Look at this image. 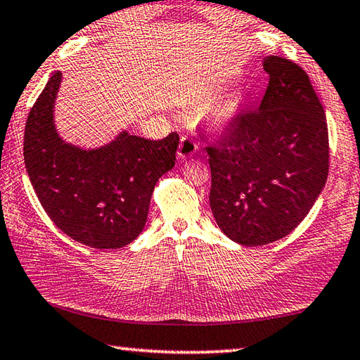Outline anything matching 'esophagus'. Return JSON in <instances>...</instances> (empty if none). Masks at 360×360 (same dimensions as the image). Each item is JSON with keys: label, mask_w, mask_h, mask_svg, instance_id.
I'll return each mask as SVG.
<instances>
[{"label": "esophagus", "mask_w": 360, "mask_h": 360, "mask_svg": "<svg viewBox=\"0 0 360 360\" xmlns=\"http://www.w3.org/2000/svg\"><path fill=\"white\" fill-rule=\"evenodd\" d=\"M198 151V143L195 141L191 135H184L181 136V143H179V149H178V158L179 159H188Z\"/></svg>", "instance_id": "1"}]
</instances>
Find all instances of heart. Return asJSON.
I'll return each mask as SVG.
<instances>
[{
    "label": "heart",
    "instance_id": "heart-1",
    "mask_svg": "<svg viewBox=\"0 0 360 360\" xmlns=\"http://www.w3.org/2000/svg\"><path fill=\"white\" fill-rule=\"evenodd\" d=\"M239 113V102L238 101H228L225 103H221V105L215 110L212 117H214V122L217 124L220 127H225L228 124L234 121V117L238 116Z\"/></svg>",
    "mask_w": 360,
    "mask_h": 360
}]
</instances>
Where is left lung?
Instances as JSON below:
<instances>
[{
  "mask_svg": "<svg viewBox=\"0 0 360 360\" xmlns=\"http://www.w3.org/2000/svg\"><path fill=\"white\" fill-rule=\"evenodd\" d=\"M269 84L206 148L215 221L234 243L266 245L290 234L315 205L329 173V134L309 75L282 56L263 61Z\"/></svg>",
  "mask_w": 360,
  "mask_h": 360,
  "instance_id": "obj_1",
  "label": "left lung"
}]
</instances>
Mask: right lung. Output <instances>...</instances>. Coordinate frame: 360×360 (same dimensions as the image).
I'll list each match as a JSON object with an SVG mask.
<instances>
[{
    "label": "right lung",
    "mask_w": 360,
    "mask_h": 360,
    "mask_svg": "<svg viewBox=\"0 0 360 360\" xmlns=\"http://www.w3.org/2000/svg\"><path fill=\"white\" fill-rule=\"evenodd\" d=\"M61 72H55L25 126V167L50 220L77 243L108 250L145 228L159 178L174 167L179 135L146 140L121 132L108 145L82 149L64 143L53 124Z\"/></svg>",
    "instance_id": "obj_1"
}]
</instances>
